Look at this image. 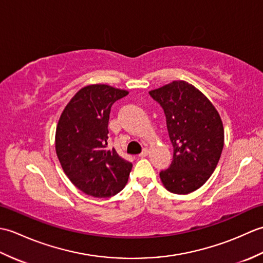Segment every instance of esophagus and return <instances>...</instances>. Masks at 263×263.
Segmentation results:
<instances>
[{"label":"esophagus","instance_id":"esophagus-1","mask_svg":"<svg viewBox=\"0 0 263 263\" xmlns=\"http://www.w3.org/2000/svg\"><path fill=\"white\" fill-rule=\"evenodd\" d=\"M148 155H149V149H148V148H144V149L142 150V153H141L140 155H139V156H140L141 158H143V157H147Z\"/></svg>","mask_w":263,"mask_h":263}]
</instances>
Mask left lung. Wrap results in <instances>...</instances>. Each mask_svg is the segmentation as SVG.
I'll list each match as a JSON object with an SVG mask.
<instances>
[{"instance_id": "obj_1", "label": "left lung", "mask_w": 263, "mask_h": 263, "mask_svg": "<svg viewBox=\"0 0 263 263\" xmlns=\"http://www.w3.org/2000/svg\"><path fill=\"white\" fill-rule=\"evenodd\" d=\"M164 109L173 161L159 173L170 192L187 194L208 181L224 148V126L215 106L194 86L173 81L149 91Z\"/></svg>"}]
</instances>
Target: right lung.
Wrapping results in <instances>:
<instances>
[{"instance_id": "obj_1", "label": "right lung", "mask_w": 263, "mask_h": 263, "mask_svg": "<svg viewBox=\"0 0 263 263\" xmlns=\"http://www.w3.org/2000/svg\"><path fill=\"white\" fill-rule=\"evenodd\" d=\"M128 91L107 85L86 86L78 91L57 126L55 149L70 181L88 195L109 198L125 186L130 161L107 149L110 107Z\"/></svg>"}]
</instances>
